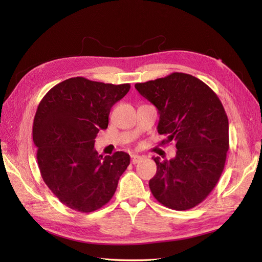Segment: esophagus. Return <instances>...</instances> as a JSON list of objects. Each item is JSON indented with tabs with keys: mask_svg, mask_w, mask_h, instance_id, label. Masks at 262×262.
<instances>
[{
	"mask_svg": "<svg viewBox=\"0 0 262 262\" xmlns=\"http://www.w3.org/2000/svg\"><path fill=\"white\" fill-rule=\"evenodd\" d=\"M141 161H142V157L140 155H134V154L131 155V163L132 164L136 165V164H138Z\"/></svg>",
	"mask_w": 262,
	"mask_h": 262,
	"instance_id": "34e87169",
	"label": "esophagus"
}]
</instances>
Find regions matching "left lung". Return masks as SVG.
I'll return each instance as SVG.
<instances>
[{"label":"left lung","mask_w":262,"mask_h":262,"mask_svg":"<svg viewBox=\"0 0 262 262\" xmlns=\"http://www.w3.org/2000/svg\"><path fill=\"white\" fill-rule=\"evenodd\" d=\"M137 91L157 108V131L176 143L171 160L153 157L156 175L148 185L165 207L184 211L207 198L223 172L229 146L228 119L210 87L190 74L171 73L145 83Z\"/></svg>","instance_id":"1"}]
</instances>
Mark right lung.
Segmentation results:
<instances>
[{"label": "right lung", "mask_w": 262, "mask_h": 262, "mask_svg": "<svg viewBox=\"0 0 262 262\" xmlns=\"http://www.w3.org/2000/svg\"><path fill=\"white\" fill-rule=\"evenodd\" d=\"M130 87L77 76L53 86L39 104L33 125L39 170L68 208L94 212L115 194L130 156L102 157L94 144L98 131L107 129L110 109Z\"/></svg>", "instance_id": "right-lung-1"}]
</instances>
